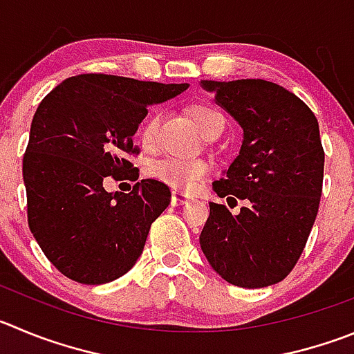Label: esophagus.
I'll list each match as a JSON object with an SVG mask.
<instances>
[{
    "label": "esophagus",
    "mask_w": 354,
    "mask_h": 354,
    "mask_svg": "<svg viewBox=\"0 0 354 354\" xmlns=\"http://www.w3.org/2000/svg\"><path fill=\"white\" fill-rule=\"evenodd\" d=\"M188 194H185L183 190H178V188H174L173 192H171V204L173 206H181V204L188 203Z\"/></svg>",
    "instance_id": "34e87169"
}]
</instances>
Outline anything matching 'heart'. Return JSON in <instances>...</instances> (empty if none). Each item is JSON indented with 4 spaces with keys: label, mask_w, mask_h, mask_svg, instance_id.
Wrapping results in <instances>:
<instances>
[{
    "label": "heart",
    "mask_w": 354,
    "mask_h": 354,
    "mask_svg": "<svg viewBox=\"0 0 354 354\" xmlns=\"http://www.w3.org/2000/svg\"><path fill=\"white\" fill-rule=\"evenodd\" d=\"M192 117L199 131L204 138H209L213 134H222L225 127V117H223L216 108L213 106H196L192 110ZM160 124V113L148 115L141 127V143L145 147H151L157 136V129ZM209 164L204 160H188V158L178 157H160L155 158L148 164L147 173L155 180L162 183L171 185L178 190H192L196 188L204 178L209 174Z\"/></svg>",
    "instance_id": "heart-1"
}]
</instances>
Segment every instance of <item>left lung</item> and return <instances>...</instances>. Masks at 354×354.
Wrapping results in <instances>:
<instances>
[{
  "label": "left lung",
  "mask_w": 354,
  "mask_h": 354,
  "mask_svg": "<svg viewBox=\"0 0 354 354\" xmlns=\"http://www.w3.org/2000/svg\"><path fill=\"white\" fill-rule=\"evenodd\" d=\"M243 127V145L213 183L237 214L209 203L201 250L216 274L241 288L283 281L304 252L319 207L325 151L315 113L267 80L201 82Z\"/></svg>",
  "instance_id": "left-lung-1"
}]
</instances>
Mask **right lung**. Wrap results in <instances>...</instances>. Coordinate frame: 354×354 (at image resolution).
Returning <instances> with one entry per match:
<instances>
[{
  "mask_svg": "<svg viewBox=\"0 0 354 354\" xmlns=\"http://www.w3.org/2000/svg\"><path fill=\"white\" fill-rule=\"evenodd\" d=\"M187 88L87 73L41 99L22 160L28 223L66 277L102 285L140 259L151 223L169 206V187L148 178L129 194H111L102 181L108 176L138 180L129 157L140 153L132 136L147 108Z\"/></svg>",
  "mask_w": 354,
  "mask_h": 354,
  "instance_id": "1",
  "label": "right lung"
}]
</instances>
